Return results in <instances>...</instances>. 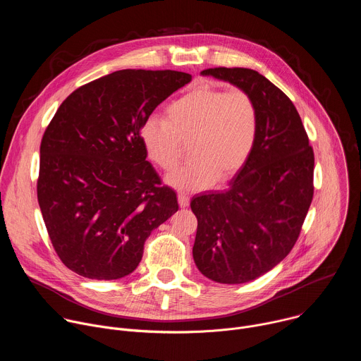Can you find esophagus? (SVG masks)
<instances>
[{
	"mask_svg": "<svg viewBox=\"0 0 361 361\" xmlns=\"http://www.w3.org/2000/svg\"><path fill=\"white\" fill-rule=\"evenodd\" d=\"M178 204H180V207H181V209L188 207V204H190V197H188L185 192H180V194H178Z\"/></svg>",
	"mask_w": 361,
	"mask_h": 361,
	"instance_id": "obj_1",
	"label": "esophagus"
}]
</instances>
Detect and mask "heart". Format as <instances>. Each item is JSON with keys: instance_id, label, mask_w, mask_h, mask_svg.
<instances>
[{"instance_id": "obj_1", "label": "heart", "mask_w": 361, "mask_h": 361, "mask_svg": "<svg viewBox=\"0 0 361 361\" xmlns=\"http://www.w3.org/2000/svg\"><path fill=\"white\" fill-rule=\"evenodd\" d=\"M257 134L259 107L250 92L200 85L174 99L166 118H147L141 141L148 159L166 171L180 164L183 144L191 141V163L167 176V184L197 191L237 176L251 156Z\"/></svg>"}]
</instances>
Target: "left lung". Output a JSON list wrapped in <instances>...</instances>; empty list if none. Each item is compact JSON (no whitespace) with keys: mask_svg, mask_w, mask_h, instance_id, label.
Wrapping results in <instances>:
<instances>
[{"mask_svg":"<svg viewBox=\"0 0 361 361\" xmlns=\"http://www.w3.org/2000/svg\"><path fill=\"white\" fill-rule=\"evenodd\" d=\"M202 75L251 94L259 134L251 156L223 192L192 197L197 217L192 257L207 279L223 284L255 280L294 247L313 200L314 152L291 99L250 68H209Z\"/></svg>","mask_w":361,"mask_h":361,"instance_id":"1","label":"left lung"}]
</instances>
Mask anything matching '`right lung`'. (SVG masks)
I'll return each mask as SVG.
<instances>
[{
	"instance_id": "obj_1",
	"label": "right lung",
	"mask_w": 361,
	"mask_h": 361,
	"mask_svg": "<svg viewBox=\"0 0 361 361\" xmlns=\"http://www.w3.org/2000/svg\"><path fill=\"white\" fill-rule=\"evenodd\" d=\"M191 81L181 71L121 70L71 92L39 147L38 204L60 260L92 280H117L141 262L144 243L177 210L145 160L141 128Z\"/></svg>"
}]
</instances>
